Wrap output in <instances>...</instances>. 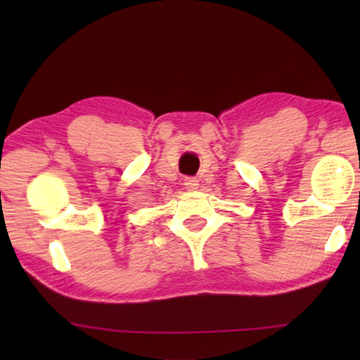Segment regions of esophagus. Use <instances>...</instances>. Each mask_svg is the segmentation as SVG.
I'll return each mask as SVG.
<instances>
[{
	"label": "esophagus",
	"mask_w": 360,
	"mask_h": 360,
	"mask_svg": "<svg viewBox=\"0 0 360 360\" xmlns=\"http://www.w3.org/2000/svg\"><path fill=\"white\" fill-rule=\"evenodd\" d=\"M184 186L187 191H197L198 188V179L197 178H186L184 179Z\"/></svg>",
	"instance_id": "esophagus-1"
}]
</instances>
